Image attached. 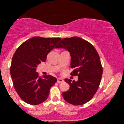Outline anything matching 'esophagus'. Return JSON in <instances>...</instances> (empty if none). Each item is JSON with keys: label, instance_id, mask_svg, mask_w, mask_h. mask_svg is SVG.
I'll use <instances>...</instances> for the list:
<instances>
[{"label": "esophagus", "instance_id": "1", "mask_svg": "<svg viewBox=\"0 0 124 124\" xmlns=\"http://www.w3.org/2000/svg\"><path fill=\"white\" fill-rule=\"evenodd\" d=\"M64 82V80H62V78H58L57 79V82L58 83H62V82Z\"/></svg>", "mask_w": 124, "mask_h": 124}]
</instances>
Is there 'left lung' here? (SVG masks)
Masks as SVG:
<instances>
[{
  "instance_id": "left-lung-1",
  "label": "left lung",
  "mask_w": 124,
  "mask_h": 124,
  "mask_svg": "<svg viewBox=\"0 0 124 124\" xmlns=\"http://www.w3.org/2000/svg\"><path fill=\"white\" fill-rule=\"evenodd\" d=\"M64 48L70 52L72 76H78L75 81L65 78L70 89L62 93L64 99L70 104L80 105L90 101L100 84L103 68L100 57L95 48L78 37L64 38L55 48Z\"/></svg>"
}]
</instances>
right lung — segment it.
Listing matches in <instances>:
<instances>
[{"instance_id":"obj_1","label":"right lung","mask_w":124,"mask_h":124,"mask_svg":"<svg viewBox=\"0 0 124 124\" xmlns=\"http://www.w3.org/2000/svg\"><path fill=\"white\" fill-rule=\"evenodd\" d=\"M61 40L60 38L34 37L23 42L12 59L10 74L16 92L24 102L38 105L44 102L56 78L51 75L39 76L36 69L45 62L46 55Z\"/></svg>"}]
</instances>
